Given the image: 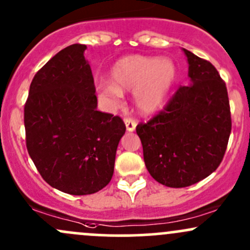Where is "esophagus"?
<instances>
[{
  "label": "esophagus",
  "instance_id": "obj_1",
  "mask_svg": "<svg viewBox=\"0 0 250 250\" xmlns=\"http://www.w3.org/2000/svg\"><path fill=\"white\" fill-rule=\"evenodd\" d=\"M124 123L126 125V130H127L128 132H132V131H135V128L137 126V122L135 119H132V118H125Z\"/></svg>",
  "mask_w": 250,
  "mask_h": 250
}]
</instances>
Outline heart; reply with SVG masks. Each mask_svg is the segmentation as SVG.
<instances>
[{
  "instance_id": "obj_1",
  "label": "heart",
  "mask_w": 250,
  "mask_h": 250,
  "mask_svg": "<svg viewBox=\"0 0 250 250\" xmlns=\"http://www.w3.org/2000/svg\"><path fill=\"white\" fill-rule=\"evenodd\" d=\"M176 80V69L168 58L127 56L114 64L112 83H100L99 95L106 103L117 104L122 92H135L136 104L143 113H154L163 106Z\"/></svg>"
}]
</instances>
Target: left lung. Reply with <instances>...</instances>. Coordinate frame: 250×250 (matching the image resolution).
Instances as JSON below:
<instances>
[{"mask_svg": "<svg viewBox=\"0 0 250 250\" xmlns=\"http://www.w3.org/2000/svg\"><path fill=\"white\" fill-rule=\"evenodd\" d=\"M182 50L189 84L180 87L163 111L136 127L150 175L173 188L194 185L213 173L231 132L225 82L210 62Z\"/></svg>", "mask_w": 250, "mask_h": 250, "instance_id": "1", "label": "left lung"}]
</instances>
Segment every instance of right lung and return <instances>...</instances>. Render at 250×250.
<instances>
[{
    "instance_id": "1",
    "label": "right lung",
    "mask_w": 250,
    "mask_h": 250,
    "mask_svg": "<svg viewBox=\"0 0 250 250\" xmlns=\"http://www.w3.org/2000/svg\"><path fill=\"white\" fill-rule=\"evenodd\" d=\"M85 49L65 47L34 75L23 114L26 146L42 178L72 195L93 194L108 185L126 130L122 118L96 109Z\"/></svg>"
}]
</instances>
